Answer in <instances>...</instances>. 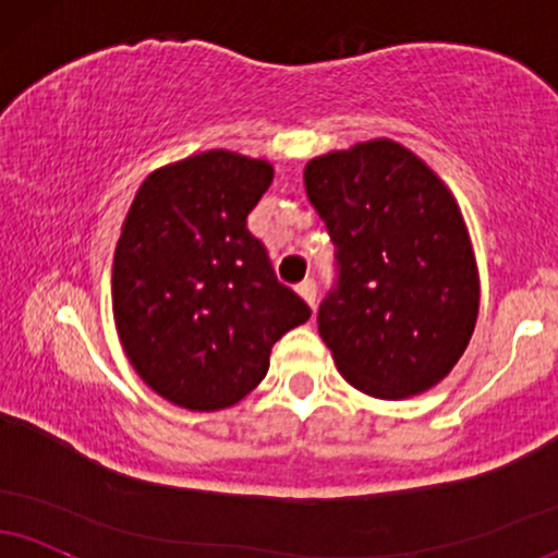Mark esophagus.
<instances>
[{"label": "esophagus", "instance_id": "esophagus-1", "mask_svg": "<svg viewBox=\"0 0 558 558\" xmlns=\"http://www.w3.org/2000/svg\"><path fill=\"white\" fill-rule=\"evenodd\" d=\"M298 292H300V298L307 302V305L315 307V300H318V284H315L313 279L302 281V284L298 287Z\"/></svg>", "mask_w": 558, "mask_h": 558}]
</instances>
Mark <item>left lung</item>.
I'll use <instances>...</instances> for the list:
<instances>
[{"label": "left lung", "mask_w": 558, "mask_h": 558, "mask_svg": "<svg viewBox=\"0 0 558 558\" xmlns=\"http://www.w3.org/2000/svg\"><path fill=\"white\" fill-rule=\"evenodd\" d=\"M305 191L336 245L339 279L318 331L343 380L383 401L435 388L478 318V268L456 196L393 140L313 157Z\"/></svg>", "instance_id": "obj_1"}]
</instances>
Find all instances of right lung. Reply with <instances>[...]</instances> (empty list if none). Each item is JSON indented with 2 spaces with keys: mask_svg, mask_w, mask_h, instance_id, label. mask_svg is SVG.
<instances>
[{
  "mask_svg": "<svg viewBox=\"0 0 558 558\" xmlns=\"http://www.w3.org/2000/svg\"><path fill=\"white\" fill-rule=\"evenodd\" d=\"M274 181L266 160L209 149L140 185L113 256V320L157 396L191 411L235 405L311 307L279 284L247 215Z\"/></svg>",
  "mask_w": 558,
  "mask_h": 558,
  "instance_id": "1",
  "label": "right lung"
}]
</instances>
